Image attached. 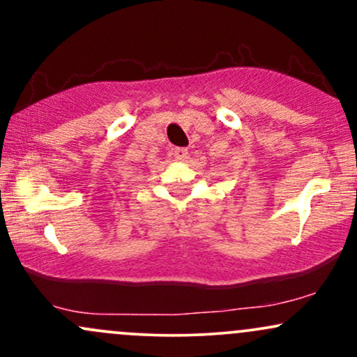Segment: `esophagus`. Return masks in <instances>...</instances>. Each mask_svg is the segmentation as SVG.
I'll list each match as a JSON object with an SVG mask.
<instances>
[{
    "mask_svg": "<svg viewBox=\"0 0 357 357\" xmlns=\"http://www.w3.org/2000/svg\"><path fill=\"white\" fill-rule=\"evenodd\" d=\"M174 158L178 159V161H188V158H190V153H188V149H184V147H176L174 149Z\"/></svg>",
    "mask_w": 357,
    "mask_h": 357,
    "instance_id": "obj_1",
    "label": "esophagus"
}]
</instances>
